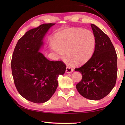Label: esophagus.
Segmentation results:
<instances>
[{
	"label": "esophagus",
	"instance_id": "1",
	"mask_svg": "<svg viewBox=\"0 0 125 125\" xmlns=\"http://www.w3.org/2000/svg\"><path fill=\"white\" fill-rule=\"evenodd\" d=\"M73 71V69L72 68H71L70 67H67L66 69V73H71Z\"/></svg>",
	"mask_w": 125,
	"mask_h": 125
}]
</instances>
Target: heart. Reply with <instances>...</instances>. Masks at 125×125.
I'll use <instances>...</instances> for the list:
<instances>
[{
    "mask_svg": "<svg viewBox=\"0 0 125 125\" xmlns=\"http://www.w3.org/2000/svg\"><path fill=\"white\" fill-rule=\"evenodd\" d=\"M55 44L52 48L60 57H63L66 52L70 63L75 62L83 63L92 56L96 40L90 30L70 28L59 32L56 35Z\"/></svg>",
    "mask_w": 125,
    "mask_h": 125,
    "instance_id": "b5f03b06",
    "label": "heart"
}]
</instances>
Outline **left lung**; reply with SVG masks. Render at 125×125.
<instances>
[{
	"instance_id": "1",
	"label": "left lung",
	"mask_w": 125,
	"mask_h": 125,
	"mask_svg": "<svg viewBox=\"0 0 125 125\" xmlns=\"http://www.w3.org/2000/svg\"><path fill=\"white\" fill-rule=\"evenodd\" d=\"M91 26L96 40L95 51L84 65L74 70L82 75L76 85L79 93L86 99L96 101L107 95L115 85L117 56L109 37L95 24Z\"/></svg>"
}]
</instances>
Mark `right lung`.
Instances as JSON below:
<instances>
[{"mask_svg": "<svg viewBox=\"0 0 125 125\" xmlns=\"http://www.w3.org/2000/svg\"><path fill=\"white\" fill-rule=\"evenodd\" d=\"M55 24L30 30L19 40L13 52L11 66L15 85L22 97L35 103L51 99L58 86V76L66 71L62 62L51 61L39 52L45 35Z\"/></svg>", "mask_w": 125, "mask_h": 125, "instance_id": "1", "label": "right lung"}]
</instances>
